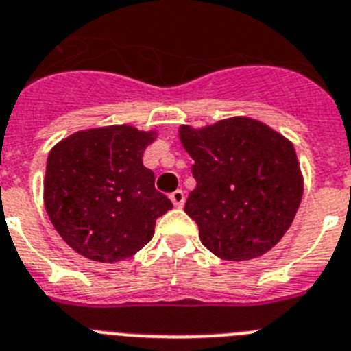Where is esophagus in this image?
<instances>
[{
	"instance_id": "1",
	"label": "esophagus",
	"mask_w": 351,
	"mask_h": 351,
	"mask_svg": "<svg viewBox=\"0 0 351 351\" xmlns=\"http://www.w3.org/2000/svg\"><path fill=\"white\" fill-rule=\"evenodd\" d=\"M169 199L173 201V205L176 206V208H182L185 203V194L182 189H178V191H175V193H171V196H169Z\"/></svg>"
}]
</instances>
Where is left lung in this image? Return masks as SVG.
Wrapping results in <instances>:
<instances>
[{
  "mask_svg": "<svg viewBox=\"0 0 351 351\" xmlns=\"http://www.w3.org/2000/svg\"><path fill=\"white\" fill-rule=\"evenodd\" d=\"M180 141L194 158L196 189L185 213L208 251L228 261L252 260L282 239L304 184L293 145L252 118L234 117L193 129Z\"/></svg>",
  "mask_w": 351,
  "mask_h": 351,
  "instance_id": "1",
  "label": "left lung"
}]
</instances>
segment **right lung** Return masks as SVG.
<instances>
[{"label":"right lung","mask_w":351,"mask_h":351,"mask_svg":"<svg viewBox=\"0 0 351 351\" xmlns=\"http://www.w3.org/2000/svg\"><path fill=\"white\" fill-rule=\"evenodd\" d=\"M155 132L130 125L81 130L49 152L44 180L47 215L70 247L88 260H127L154 237L173 203L143 166Z\"/></svg>","instance_id":"obj_1"}]
</instances>
